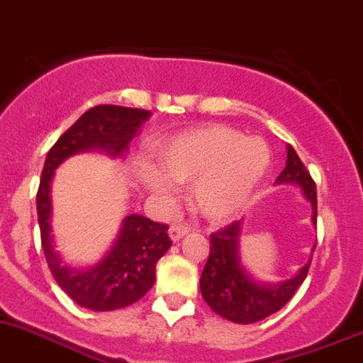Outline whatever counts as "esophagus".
<instances>
[{
  "label": "esophagus",
  "mask_w": 363,
  "mask_h": 363,
  "mask_svg": "<svg viewBox=\"0 0 363 363\" xmlns=\"http://www.w3.org/2000/svg\"><path fill=\"white\" fill-rule=\"evenodd\" d=\"M189 233H190V227L182 225V223L169 227V238L173 239V241H178V239H182L183 236H186V234H189Z\"/></svg>",
  "instance_id": "obj_1"
}]
</instances>
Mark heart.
<instances>
[{
	"instance_id": "heart-1",
	"label": "heart",
	"mask_w": 363,
	"mask_h": 363,
	"mask_svg": "<svg viewBox=\"0 0 363 363\" xmlns=\"http://www.w3.org/2000/svg\"><path fill=\"white\" fill-rule=\"evenodd\" d=\"M157 166L143 162L138 180L162 204L173 206L177 183H190V203L213 222L234 218L248 204L271 155L260 138L227 125H206L164 138L154 148Z\"/></svg>"
}]
</instances>
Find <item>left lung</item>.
<instances>
[{
    "mask_svg": "<svg viewBox=\"0 0 363 363\" xmlns=\"http://www.w3.org/2000/svg\"><path fill=\"white\" fill-rule=\"evenodd\" d=\"M276 185H297L302 190V196L311 204V222L316 227V185L290 145L286 147V166L276 178ZM241 233L242 220H238L211 234L209 257L199 285L203 298L216 315L246 325L279 311L302 285L311 260L302 265L292 278L278 283L260 281L242 264ZM311 252H315V248Z\"/></svg>",
    "mask_w": 363,
    "mask_h": 363,
    "instance_id": "1",
    "label": "left lung"
}]
</instances>
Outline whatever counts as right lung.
<instances>
[{"label":"right lung","mask_w":363,"mask_h":363,"mask_svg":"<svg viewBox=\"0 0 363 363\" xmlns=\"http://www.w3.org/2000/svg\"><path fill=\"white\" fill-rule=\"evenodd\" d=\"M150 111L103 104L85 111L55 141L47 154L36 194L42 248L57 285L82 308L113 311L140 301L155 283V265L169 250L166 223L141 215H127L110 250L96 264L73 265L55 248L52 234V178L69 157L101 152L111 159L124 157Z\"/></svg>","instance_id":"add662e5"}]
</instances>
